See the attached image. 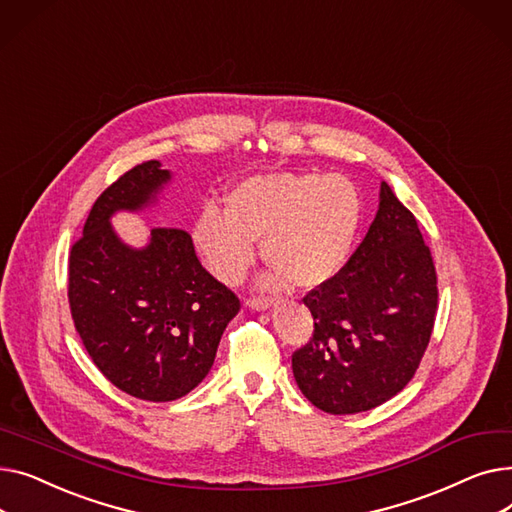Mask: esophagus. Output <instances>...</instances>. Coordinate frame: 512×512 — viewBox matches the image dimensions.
<instances>
[{
	"label": "esophagus",
	"instance_id": "1",
	"mask_svg": "<svg viewBox=\"0 0 512 512\" xmlns=\"http://www.w3.org/2000/svg\"><path fill=\"white\" fill-rule=\"evenodd\" d=\"M272 305L270 299H261V297H253V299H247V307L249 309H257V311H265L267 307Z\"/></svg>",
	"mask_w": 512,
	"mask_h": 512
}]
</instances>
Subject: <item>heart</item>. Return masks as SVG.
Returning a JSON list of instances; mask_svg holds the SVG:
<instances>
[{"label":"heart","instance_id":"1","mask_svg":"<svg viewBox=\"0 0 512 512\" xmlns=\"http://www.w3.org/2000/svg\"><path fill=\"white\" fill-rule=\"evenodd\" d=\"M361 218L355 184L338 174H267L242 180L226 213L205 207L193 228L197 249L222 282H238L255 259L272 267L267 284L315 288L351 253Z\"/></svg>","mask_w":512,"mask_h":512}]
</instances>
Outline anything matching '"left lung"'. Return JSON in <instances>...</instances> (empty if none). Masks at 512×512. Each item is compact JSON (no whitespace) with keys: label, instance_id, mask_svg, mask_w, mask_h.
Returning <instances> with one entry per match:
<instances>
[{"label":"left lung","instance_id":"left-lung-1","mask_svg":"<svg viewBox=\"0 0 512 512\" xmlns=\"http://www.w3.org/2000/svg\"><path fill=\"white\" fill-rule=\"evenodd\" d=\"M303 303L313 338L294 351L292 373L311 405L353 415L413 380L434 330L438 276L415 215L386 182L357 251Z\"/></svg>","mask_w":512,"mask_h":512}]
</instances>
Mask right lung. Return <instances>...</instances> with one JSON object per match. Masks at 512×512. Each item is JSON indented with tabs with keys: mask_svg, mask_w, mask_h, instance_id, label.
Here are the masks:
<instances>
[{
	"mask_svg": "<svg viewBox=\"0 0 512 512\" xmlns=\"http://www.w3.org/2000/svg\"><path fill=\"white\" fill-rule=\"evenodd\" d=\"M168 180L151 159L107 186L68 265L70 313L89 357L116 388L151 402L182 398L203 382L240 311L236 294L201 265L186 230L155 226L143 249L114 232L116 211L143 209Z\"/></svg>",
	"mask_w": 512,
	"mask_h": 512,
	"instance_id": "right-lung-1",
	"label": "right lung"
}]
</instances>
